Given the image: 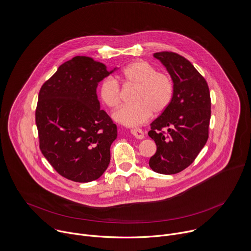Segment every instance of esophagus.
<instances>
[{"label": "esophagus", "instance_id": "1", "mask_svg": "<svg viewBox=\"0 0 251 251\" xmlns=\"http://www.w3.org/2000/svg\"><path fill=\"white\" fill-rule=\"evenodd\" d=\"M130 132H131V134H132L135 138H137V139H143V138H144V132H143V130L140 129V128L131 129Z\"/></svg>", "mask_w": 251, "mask_h": 251}]
</instances>
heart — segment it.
Here are the masks:
<instances>
[{
    "instance_id": "heart-1",
    "label": "heart",
    "mask_w": 251,
    "mask_h": 251,
    "mask_svg": "<svg viewBox=\"0 0 251 251\" xmlns=\"http://www.w3.org/2000/svg\"><path fill=\"white\" fill-rule=\"evenodd\" d=\"M117 78L125 86L135 87L132 94V104L124 105L113 113L118 123L132 127L148 121L152 112L159 114L169 107L174 97V81L169 74L158 72L150 63L134 61L117 75ZM99 97L109 108H116L122 100L119 83L111 78H104L99 87Z\"/></svg>"
}]
</instances>
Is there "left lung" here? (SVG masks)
Wrapping results in <instances>:
<instances>
[{
  "mask_svg": "<svg viewBox=\"0 0 251 251\" xmlns=\"http://www.w3.org/2000/svg\"><path fill=\"white\" fill-rule=\"evenodd\" d=\"M169 71L174 81V97L152 123L148 135L156 151L150 168L161 175H176L194 161L209 138L211 98L204 76L183 56L161 51L153 54Z\"/></svg>",
  "mask_w": 251,
  "mask_h": 251,
  "instance_id": "obj_1",
  "label": "left lung"
}]
</instances>
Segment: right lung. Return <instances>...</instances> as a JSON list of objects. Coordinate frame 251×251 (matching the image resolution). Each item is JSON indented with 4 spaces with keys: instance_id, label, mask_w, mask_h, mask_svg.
Instances as JSON below:
<instances>
[{
    "instance_id": "obj_1",
    "label": "right lung",
    "mask_w": 251,
    "mask_h": 251,
    "mask_svg": "<svg viewBox=\"0 0 251 251\" xmlns=\"http://www.w3.org/2000/svg\"><path fill=\"white\" fill-rule=\"evenodd\" d=\"M113 71L93 58L75 56L62 64L39 91L35 110L39 148L67 179L94 181L109 164L117 127L100 109L97 88Z\"/></svg>"
}]
</instances>
